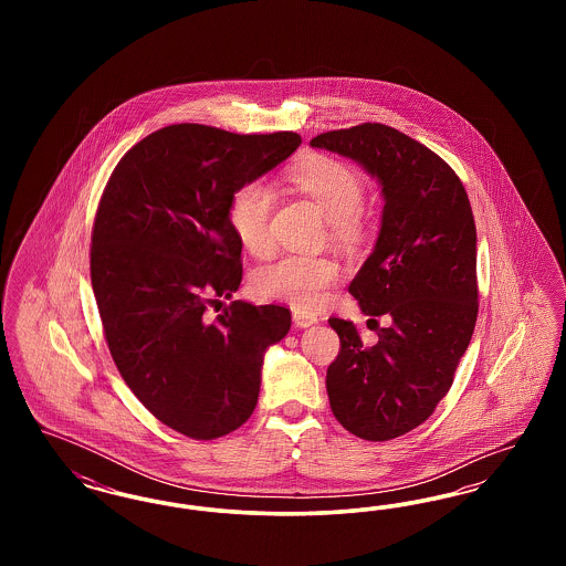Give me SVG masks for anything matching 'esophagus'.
I'll return each mask as SVG.
<instances>
[{"label": "esophagus", "instance_id": "esophagus-1", "mask_svg": "<svg viewBox=\"0 0 566 566\" xmlns=\"http://www.w3.org/2000/svg\"><path fill=\"white\" fill-rule=\"evenodd\" d=\"M293 323H295V326H298V328H307V326L318 323V318H316L314 314L303 312V310H295V312H293Z\"/></svg>", "mask_w": 566, "mask_h": 566}]
</instances>
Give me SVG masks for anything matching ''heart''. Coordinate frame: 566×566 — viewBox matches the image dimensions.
<instances>
[{"instance_id": "obj_1", "label": "heart", "mask_w": 566, "mask_h": 566, "mask_svg": "<svg viewBox=\"0 0 566 566\" xmlns=\"http://www.w3.org/2000/svg\"><path fill=\"white\" fill-rule=\"evenodd\" d=\"M291 180L321 208L335 240L354 242L358 238L365 187L352 167L331 157H314L301 163ZM271 212L273 192L263 180L243 182L231 195L229 224L248 252H270ZM337 275L339 268L328 256L286 254L254 271L250 289L263 301L289 303L296 310L312 312L323 305Z\"/></svg>"}]
</instances>
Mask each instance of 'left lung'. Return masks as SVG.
<instances>
[{
  "mask_svg": "<svg viewBox=\"0 0 566 566\" xmlns=\"http://www.w3.org/2000/svg\"><path fill=\"white\" fill-rule=\"evenodd\" d=\"M310 144L363 165L381 187L376 248L348 291L363 314L390 324L363 346L354 323L328 318L342 350L328 365L326 392L346 431L388 441L431 416L469 348L478 321L475 220L454 169L392 127L363 123Z\"/></svg>",
  "mask_w": 566,
  "mask_h": 566,
  "instance_id": "8db88e82",
  "label": "left lung"
}]
</instances>
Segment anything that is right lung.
Listing matches in <instances>:
<instances>
[{
  "label": "right lung",
  "mask_w": 566,
  "mask_h": 566,
  "mask_svg": "<svg viewBox=\"0 0 566 566\" xmlns=\"http://www.w3.org/2000/svg\"><path fill=\"white\" fill-rule=\"evenodd\" d=\"M301 135L169 125L118 161L91 235V284L109 354L142 405L190 439H216L252 416L265 352L291 310L233 301L242 282L231 195L289 159Z\"/></svg>",
  "instance_id": "obj_1"
}]
</instances>
